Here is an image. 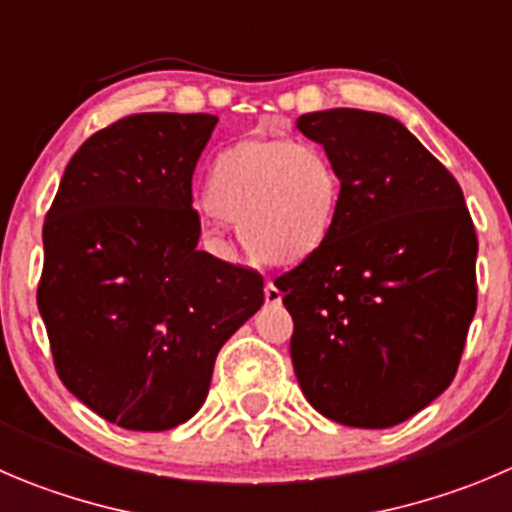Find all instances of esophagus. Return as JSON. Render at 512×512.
Here are the masks:
<instances>
[{
  "label": "esophagus",
  "mask_w": 512,
  "mask_h": 512,
  "mask_svg": "<svg viewBox=\"0 0 512 512\" xmlns=\"http://www.w3.org/2000/svg\"><path fill=\"white\" fill-rule=\"evenodd\" d=\"M264 299H266V304H271V306L281 304V291H279V286L274 284V281H266Z\"/></svg>",
  "instance_id": "1"
}]
</instances>
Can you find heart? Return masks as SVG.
<instances>
[{"instance_id": "heart-1", "label": "heart", "mask_w": 512, "mask_h": 512, "mask_svg": "<svg viewBox=\"0 0 512 512\" xmlns=\"http://www.w3.org/2000/svg\"><path fill=\"white\" fill-rule=\"evenodd\" d=\"M342 178L324 148L274 133L228 145L208 178L216 231L241 226L248 251L266 264H299L332 233Z\"/></svg>"}]
</instances>
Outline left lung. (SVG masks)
I'll return each instance as SVG.
<instances>
[{
  "instance_id": "obj_1",
  "label": "left lung",
  "mask_w": 512,
  "mask_h": 512,
  "mask_svg": "<svg viewBox=\"0 0 512 512\" xmlns=\"http://www.w3.org/2000/svg\"><path fill=\"white\" fill-rule=\"evenodd\" d=\"M296 128L342 178L332 233L274 281L309 405L347 427L410 420L450 387L478 306V238L450 170L382 113L334 107Z\"/></svg>"
}]
</instances>
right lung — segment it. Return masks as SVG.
Listing matches in <instances>:
<instances>
[{"instance_id": "1", "label": "right lung", "mask_w": 512, "mask_h": 512, "mask_svg": "<svg viewBox=\"0 0 512 512\" xmlns=\"http://www.w3.org/2000/svg\"><path fill=\"white\" fill-rule=\"evenodd\" d=\"M216 115L143 113L82 143L45 218L37 306L62 384L102 420L160 432L206 402L264 279L198 251L193 170Z\"/></svg>"}]
</instances>
